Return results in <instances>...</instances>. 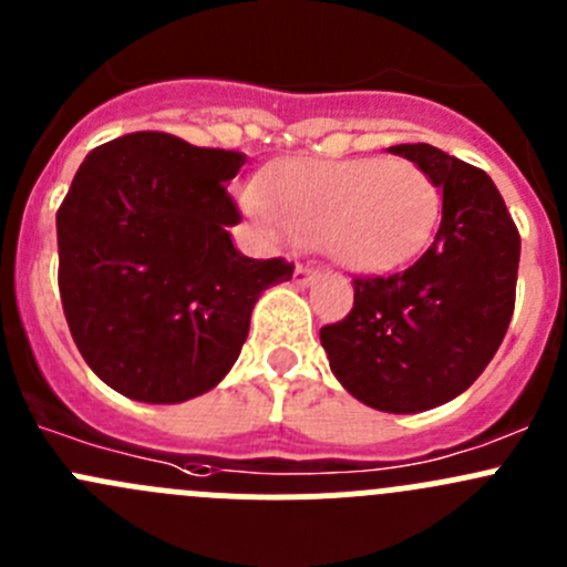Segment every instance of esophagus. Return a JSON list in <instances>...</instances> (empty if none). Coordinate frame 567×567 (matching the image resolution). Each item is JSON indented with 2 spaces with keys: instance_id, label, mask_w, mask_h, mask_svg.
<instances>
[{
  "instance_id": "esophagus-1",
  "label": "esophagus",
  "mask_w": 567,
  "mask_h": 567,
  "mask_svg": "<svg viewBox=\"0 0 567 567\" xmlns=\"http://www.w3.org/2000/svg\"><path fill=\"white\" fill-rule=\"evenodd\" d=\"M318 277H320V268H316V266H296V282H299V285L316 282Z\"/></svg>"
}]
</instances>
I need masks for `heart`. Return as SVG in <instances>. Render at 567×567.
<instances>
[{
	"instance_id": "b5f03b06",
	"label": "heart",
	"mask_w": 567,
	"mask_h": 567,
	"mask_svg": "<svg viewBox=\"0 0 567 567\" xmlns=\"http://www.w3.org/2000/svg\"><path fill=\"white\" fill-rule=\"evenodd\" d=\"M249 208L293 241L353 271H392L431 244L442 219L433 177L405 158L293 162L274 169Z\"/></svg>"
}]
</instances>
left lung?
Segmentation results:
<instances>
[{"mask_svg":"<svg viewBox=\"0 0 567 567\" xmlns=\"http://www.w3.org/2000/svg\"><path fill=\"white\" fill-rule=\"evenodd\" d=\"M442 192V221L420 260L353 277V307L320 329L331 373L364 405L414 414L458 398L488 368L516 307L522 236L480 167L439 147H390Z\"/></svg>","mask_w":567,"mask_h":567,"instance_id":"left-lung-1","label":"left lung"}]
</instances>
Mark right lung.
I'll list each match as a JSON object with an SVG mask.
<instances>
[{
    "mask_svg": "<svg viewBox=\"0 0 567 567\" xmlns=\"http://www.w3.org/2000/svg\"><path fill=\"white\" fill-rule=\"evenodd\" d=\"M247 156L136 131L95 147L56 210L60 299L84 362L114 392L183 403L236 364L251 307L293 277L230 241Z\"/></svg>",
    "mask_w": 567,
    "mask_h": 567,
    "instance_id": "obj_1",
    "label": "right lung"
}]
</instances>
